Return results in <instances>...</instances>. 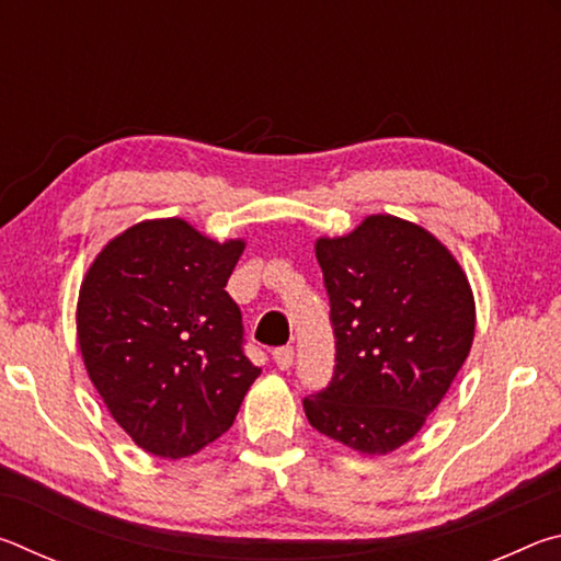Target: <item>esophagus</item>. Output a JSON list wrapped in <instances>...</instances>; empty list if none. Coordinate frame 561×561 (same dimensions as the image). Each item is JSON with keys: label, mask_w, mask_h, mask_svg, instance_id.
Instances as JSON below:
<instances>
[{"label": "esophagus", "mask_w": 561, "mask_h": 561, "mask_svg": "<svg viewBox=\"0 0 561 561\" xmlns=\"http://www.w3.org/2000/svg\"><path fill=\"white\" fill-rule=\"evenodd\" d=\"M272 358H274V364H277V368H282V371H287V368L291 366V360H294V348L291 346L274 348L272 351Z\"/></svg>", "instance_id": "1"}]
</instances>
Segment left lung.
<instances>
[{"label":"left lung","instance_id":"obj_1","mask_svg":"<svg viewBox=\"0 0 561 561\" xmlns=\"http://www.w3.org/2000/svg\"><path fill=\"white\" fill-rule=\"evenodd\" d=\"M314 250L336 366L324 391L304 398V413L351 450L388 455L423 428L470 354V282L438 237L393 215H368Z\"/></svg>","mask_w":561,"mask_h":561}]
</instances>
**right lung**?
Instances as JSON below:
<instances>
[{"label": "right lung", "mask_w": 561, "mask_h": 561, "mask_svg": "<svg viewBox=\"0 0 561 561\" xmlns=\"http://www.w3.org/2000/svg\"><path fill=\"white\" fill-rule=\"evenodd\" d=\"M242 252L244 240L215 242L180 217L144 220L113 237L81 282L83 366L150 455L187 458L220 438L262 374L225 291Z\"/></svg>", "instance_id": "add662e5"}]
</instances>
